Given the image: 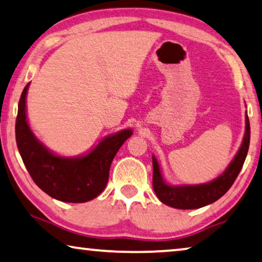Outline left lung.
<instances>
[{"mask_svg":"<svg viewBox=\"0 0 262 262\" xmlns=\"http://www.w3.org/2000/svg\"><path fill=\"white\" fill-rule=\"evenodd\" d=\"M251 139V127L246 115V132L243 144L228 168L215 180L196 186H169L163 181L158 160L153 156V188L159 200L178 209H195L213 204L227 193L239 175L247 156Z\"/></svg>","mask_w":262,"mask_h":262,"instance_id":"8db88e82","label":"left lung"}]
</instances>
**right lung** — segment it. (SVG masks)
<instances>
[{"label":"right lung","mask_w":262,"mask_h":262,"mask_svg":"<svg viewBox=\"0 0 262 262\" xmlns=\"http://www.w3.org/2000/svg\"><path fill=\"white\" fill-rule=\"evenodd\" d=\"M26 85L18 102L15 135L27 170L40 188L63 202L91 201L106 188L113 159L133 132L124 129L102 140L91 153L82 158H61L50 153L38 142L26 116Z\"/></svg>","instance_id":"right-lung-1"}]
</instances>
